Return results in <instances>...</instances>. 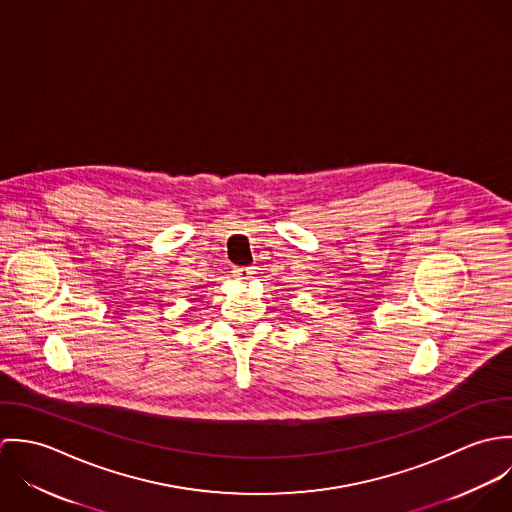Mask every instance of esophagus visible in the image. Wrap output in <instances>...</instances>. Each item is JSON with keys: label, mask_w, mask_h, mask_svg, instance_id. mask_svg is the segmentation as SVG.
<instances>
[{"label": "esophagus", "mask_w": 512, "mask_h": 512, "mask_svg": "<svg viewBox=\"0 0 512 512\" xmlns=\"http://www.w3.org/2000/svg\"><path fill=\"white\" fill-rule=\"evenodd\" d=\"M232 274H234V278H238V280H250L252 274H254V268H250V266H236V268L232 270Z\"/></svg>", "instance_id": "1"}]
</instances>
